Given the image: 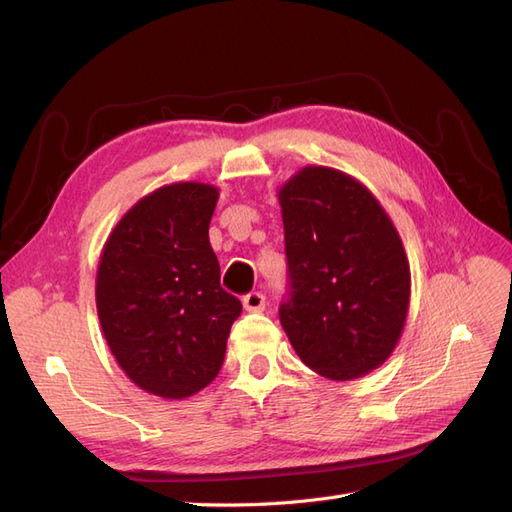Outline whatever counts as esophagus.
<instances>
[{"instance_id":"obj_1","label":"esophagus","mask_w":512,"mask_h":512,"mask_svg":"<svg viewBox=\"0 0 512 512\" xmlns=\"http://www.w3.org/2000/svg\"><path fill=\"white\" fill-rule=\"evenodd\" d=\"M265 303H267V299L262 292H250L243 297V307L247 309V312H262V309H265Z\"/></svg>"}]
</instances>
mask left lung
<instances>
[{
  "instance_id": "1",
  "label": "left lung",
  "mask_w": 512,
  "mask_h": 512,
  "mask_svg": "<svg viewBox=\"0 0 512 512\" xmlns=\"http://www.w3.org/2000/svg\"><path fill=\"white\" fill-rule=\"evenodd\" d=\"M292 294L280 322L322 378L367 376L393 354L410 307V262L380 200L352 175L303 166L277 190Z\"/></svg>"
}]
</instances>
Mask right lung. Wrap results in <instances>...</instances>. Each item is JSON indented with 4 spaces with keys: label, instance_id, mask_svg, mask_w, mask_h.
Masks as SVG:
<instances>
[{
    "label": "right lung",
    "instance_id": "obj_1",
    "mask_svg": "<svg viewBox=\"0 0 512 512\" xmlns=\"http://www.w3.org/2000/svg\"><path fill=\"white\" fill-rule=\"evenodd\" d=\"M220 190L177 181L138 198L108 235L96 275L100 327L138 389L185 399L220 374L241 301L220 286L209 222Z\"/></svg>",
    "mask_w": 512,
    "mask_h": 512
}]
</instances>
